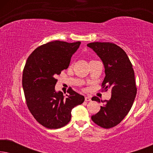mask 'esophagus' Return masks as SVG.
<instances>
[{"label":"esophagus","instance_id":"obj_1","mask_svg":"<svg viewBox=\"0 0 153 153\" xmlns=\"http://www.w3.org/2000/svg\"><path fill=\"white\" fill-rule=\"evenodd\" d=\"M91 100V97H90V96H86V97H85V102H89Z\"/></svg>","mask_w":153,"mask_h":153}]
</instances>
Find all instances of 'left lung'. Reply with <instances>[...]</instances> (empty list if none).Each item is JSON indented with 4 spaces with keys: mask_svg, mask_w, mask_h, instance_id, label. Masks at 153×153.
Listing matches in <instances>:
<instances>
[{
    "mask_svg": "<svg viewBox=\"0 0 153 153\" xmlns=\"http://www.w3.org/2000/svg\"><path fill=\"white\" fill-rule=\"evenodd\" d=\"M87 46L101 58L105 68L102 88L111 90L109 100H92L104 102L99 112L91 116L95 124L103 128H111L118 125L130 111L137 95L134 72L132 65L124 50L111 42H92Z\"/></svg>",
    "mask_w": 153,
    "mask_h": 153,
    "instance_id": "1",
    "label": "left lung"
}]
</instances>
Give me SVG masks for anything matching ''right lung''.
I'll list each match as a JSON object with an SVG mask.
<instances>
[{"instance_id": "right-lung-1", "label": "right lung", "mask_w": 153, "mask_h": 153, "mask_svg": "<svg viewBox=\"0 0 153 153\" xmlns=\"http://www.w3.org/2000/svg\"><path fill=\"white\" fill-rule=\"evenodd\" d=\"M80 45V42H50L35 49L26 60L22 85L27 106L35 120L48 129L65 126L72 108L84 102V97L71 88L66 97L55 91L56 76L68 68Z\"/></svg>"}]
</instances>
